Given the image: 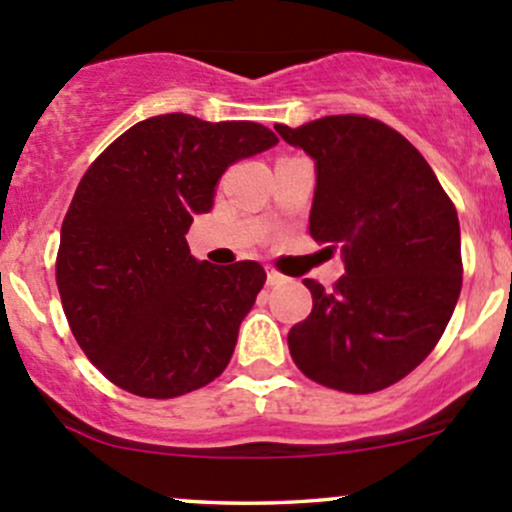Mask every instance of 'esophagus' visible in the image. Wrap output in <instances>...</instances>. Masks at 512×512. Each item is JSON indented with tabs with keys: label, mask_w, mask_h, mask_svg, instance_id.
Listing matches in <instances>:
<instances>
[{
	"label": "esophagus",
	"mask_w": 512,
	"mask_h": 512,
	"mask_svg": "<svg viewBox=\"0 0 512 512\" xmlns=\"http://www.w3.org/2000/svg\"><path fill=\"white\" fill-rule=\"evenodd\" d=\"M285 282V275H280L277 270H267V285L275 287V285H282Z\"/></svg>",
	"instance_id": "esophagus-1"
}]
</instances>
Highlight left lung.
<instances>
[{
    "label": "left lung",
    "instance_id": "left-lung-1",
    "mask_svg": "<svg viewBox=\"0 0 512 512\" xmlns=\"http://www.w3.org/2000/svg\"><path fill=\"white\" fill-rule=\"evenodd\" d=\"M275 131L314 160L309 232L337 245L347 270L332 292L304 280L314 304L289 329V354L317 384L374 394L431 354L456 309V208L426 158L386 123L327 116Z\"/></svg>",
    "mask_w": 512,
    "mask_h": 512
}]
</instances>
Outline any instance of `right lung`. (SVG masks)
I'll list each match as a JSON object with an SVG mask.
<instances>
[{
	"label": "right lung",
	"instance_id": "obj_1",
	"mask_svg": "<svg viewBox=\"0 0 512 512\" xmlns=\"http://www.w3.org/2000/svg\"><path fill=\"white\" fill-rule=\"evenodd\" d=\"M277 143L252 121L165 113L128 128L76 188L56 285L76 342L121 389L173 399L225 371L267 275L252 260H195L185 235L220 178Z\"/></svg>",
	"mask_w": 512,
	"mask_h": 512
}]
</instances>
